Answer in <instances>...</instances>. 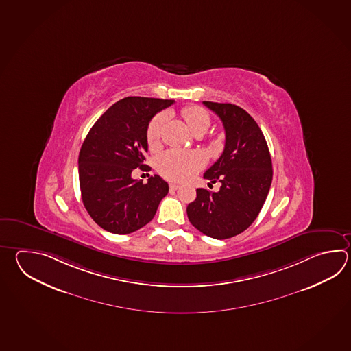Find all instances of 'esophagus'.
Segmentation results:
<instances>
[{
    "mask_svg": "<svg viewBox=\"0 0 351 351\" xmlns=\"http://www.w3.org/2000/svg\"><path fill=\"white\" fill-rule=\"evenodd\" d=\"M179 187V184H170V190H171V191H175V190H178Z\"/></svg>",
    "mask_w": 351,
    "mask_h": 351,
    "instance_id": "34e87169",
    "label": "esophagus"
}]
</instances>
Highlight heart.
Segmentation results:
<instances>
[{
  "label": "heart",
  "instance_id": "1",
  "mask_svg": "<svg viewBox=\"0 0 351 351\" xmlns=\"http://www.w3.org/2000/svg\"><path fill=\"white\" fill-rule=\"evenodd\" d=\"M181 114L193 134L205 131L210 126V114L200 106L182 108ZM166 116L158 114L151 120L146 130V141L150 149H156L160 143L161 131L164 128ZM206 164V158L200 151L167 150L156 160L158 172L171 181L182 182L191 179Z\"/></svg>",
  "mask_w": 351,
  "mask_h": 351
}]
</instances>
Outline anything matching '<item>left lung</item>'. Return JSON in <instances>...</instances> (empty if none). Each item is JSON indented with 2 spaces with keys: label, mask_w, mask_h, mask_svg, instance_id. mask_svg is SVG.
Wrapping results in <instances>:
<instances>
[{
  "label": "left lung",
  "mask_w": 351,
  "mask_h": 351,
  "mask_svg": "<svg viewBox=\"0 0 351 351\" xmlns=\"http://www.w3.org/2000/svg\"><path fill=\"white\" fill-rule=\"evenodd\" d=\"M204 105L221 119L225 129L223 152L204 173L221 187L217 193L197 189L187 217L206 237L223 240L241 234L258 217L271 186V156L263 131L243 108L211 101Z\"/></svg>",
  "instance_id": "8db88e82"
}]
</instances>
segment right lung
Here are the masks:
<instances>
[{
  "label": "right lung",
  "mask_w": 351,
  "mask_h": 351,
  "mask_svg": "<svg viewBox=\"0 0 351 351\" xmlns=\"http://www.w3.org/2000/svg\"><path fill=\"white\" fill-rule=\"evenodd\" d=\"M173 100L130 96L117 101L95 122L79 155L80 189L87 213L102 229L125 235L154 219L169 193L158 175L146 184L132 179L134 169L150 170L146 130Z\"/></svg>",
  "instance_id": "obj_1"
}]
</instances>
